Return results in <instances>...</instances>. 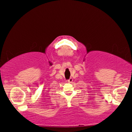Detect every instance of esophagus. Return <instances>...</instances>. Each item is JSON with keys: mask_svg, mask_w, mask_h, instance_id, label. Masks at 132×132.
Segmentation results:
<instances>
[{"mask_svg": "<svg viewBox=\"0 0 132 132\" xmlns=\"http://www.w3.org/2000/svg\"><path fill=\"white\" fill-rule=\"evenodd\" d=\"M72 81H73V79H72V78H70V79H69L68 80V82H71Z\"/></svg>", "mask_w": 132, "mask_h": 132, "instance_id": "1", "label": "esophagus"}]
</instances>
